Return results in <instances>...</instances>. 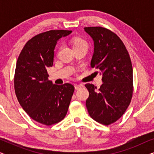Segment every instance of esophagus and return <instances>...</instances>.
I'll return each instance as SVG.
<instances>
[{"label":"esophagus","instance_id":"esophagus-1","mask_svg":"<svg viewBox=\"0 0 154 154\" xmlns=\"http://www.w3.org/2000/svg\"><path fill=\"white\" fill-rule=\"evenodd\" d=\"M81 88H82L81 85H76V84L75 85V90H79V89H81Z\"/></svg>","mask_w":154,"mask_h":154}]
</instances>
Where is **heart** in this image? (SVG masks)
<instances>
[{"label": "heart", "instance_id": "b5f03b06", "mask_svg": "<svg viewBox=\"0 0 154 154\" xmlns=\"http://www.w3.org/2000/svg\"><path fill=\"white\" fill-rule=\"evenodd\" d=\"M71 43H72L73 49L76 48H88V43L85 39L82 38L81 37H74L71 39Z\"/></svg>", "mask_w": 154, "mask_h": 154}]
</instances>
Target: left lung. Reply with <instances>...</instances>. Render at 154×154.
Segmentation results:
<instances>
[{
    "label": "left lung",
    "instance_id": "1",
    "mask_svg": "<svg viewBox=\"0 0 154 154\" xmlns=\"http://www.w3.org/2000/svg\"><path fill=\"white\" fill-rule=\"evenodd\" d=\"M84 29L94 41L90 65L98 69L104 83L98 90L92 84H86L89 91L86 107L92 119L109 125L123 115L131 102L133 92L131 60L123 41L116 33L100 26Z\"/></svg>",
    "mask_w": 154,
    "mask_h": 154
}]
</instances>
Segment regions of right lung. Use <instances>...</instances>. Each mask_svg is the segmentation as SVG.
I'll use <instances>...</instances> for the list:
<instances>
[{
    "label": "right lung",
    "instance_id": "right-lung-1",
    "mask_svg": "<svg viewBox=\"0 0 154 154\" xmlns=\"http://www.w3.org/2000/svg\"><path fill=\"white\" fill-rule=\"evenodd\" d=\"M71 32L51 30L35 35L25 44L17 61L14 85L18 102L31 119L43 125L64 119L74 92L70 83H52L47 71L53 64L57 42Z\"/></svg>",
    "mask_w": 154,
    "mask_h": 154
}]
</instances>
